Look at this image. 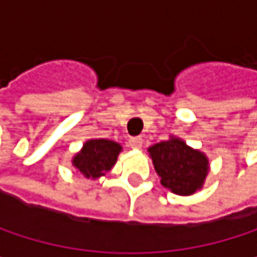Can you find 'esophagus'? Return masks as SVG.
I'll return each instance as SVG.
<instances>
[{
  "instance_id": "1",
  "label": "esophagus",
  "mask_w": 257,
  "mask_h": 257,
  "mask_svg": "<svg viewBox=\"0 0 257 257\" xmlns=\"http://www.w3.org/2000/svg\"><path fill=\"white\" fill-rule=\"evenodd\" d=\"M128 146L131 149H141V146H143V138H141V137H131L128 140Z\"/></svg>"
}]
</instances>
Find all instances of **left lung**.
Returning a JSON list of instances; mask_svg holds the SVG:
<instances>
[{
	"label": "left lung",
	"instance_id": "1",
	"mask_svg": "<svg viewBox=\"0 0 257 257\" xmlns=\"http://www.w3.org/2000/svg\"><path fill=\"white\" fill-rule=\"evenodd\" d=\"M149 153L162 186L173 193L187 196L202 187L208 174V159L202 152L171 137L149 147Z\"/></svg>",
	"mask_w": 257,
	"mask_h": 257
}]
</instances>
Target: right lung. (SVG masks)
<instances>
[{"label":"right lung","instance_id":"right-lung-1","mask_svg":"<svg viewBox=\"0 0 257 257\" xmlns=\"http://www.w3.org/2000/svg\"><path fill=\"white\" fill-rule=\"evenodd\" d=\"M120 152L122 146L111 140H87L73 158V165L86 179H99L114 167Z\"/></svg>","mask_w":257,"mask_h":257}]
</instances>
